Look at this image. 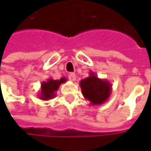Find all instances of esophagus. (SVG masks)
<instances>
[{"mask_svg": "<svg viewBox=\"0 0 151 151\" xmlns=\"http://www.w3.org/2000/svg\"><path fill=\"white\" fill-rule=\"evenodd\" d=\"M68 77H69V80H70L71 81H75L76 79V76L75 73H70L69 76H68Z\"/></svg>", "mask_w": 151, "mask_h": 151, "instance_id": "1", "label": "esophagus"}]
</instances>
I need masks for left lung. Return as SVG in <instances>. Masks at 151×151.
<instances>
[{
  "instance_id": "obj_1",
  "label": "left lung",
  "mask_w": 151,
  "mask_h": 151,
  "mask_svg": "<svg viewBox=\"0 0 151 151\" xmlns=\"http://www.w3.org/2000/svg\"><path fill=\"white\" fill-rule=\"evenodd\" d=\"M82 95L91 105H101L107 101L112 93V84L104 79L98 78L90 71L89 76L80 81Z\"/></svg>"
}]
</instances>
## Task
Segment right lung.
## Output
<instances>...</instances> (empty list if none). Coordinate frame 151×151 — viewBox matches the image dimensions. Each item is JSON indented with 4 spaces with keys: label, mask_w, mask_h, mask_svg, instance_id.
<instances>
[{
    "label": "right lung",
    "mask_w": 151,
    "mask_h": 151,
    "mask_svg": "<svg viewBox=\"0 0 151 151\" xmlns=\"http://www.w3.org/2000/svg\"><path fill=\"white\" fill-rule=\"evenodd\" d=\"M67 79L65 77H62L60 80H54V79H48L46 81H43L41 83L39 98L44 101H48L56 96V91H58L60 86L62 83L66 82Z\"/></svg>",
    "instance_id": "1"
}]
</instances>
